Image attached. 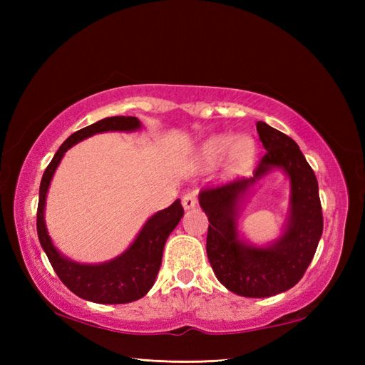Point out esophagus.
<instances>
[{"label":"esophagus","mask_w":365,"mask_h":365,"mask_svg":"<svg viewBox=\"0 0 365 365\" xmlns=\"http://www.w3.org/2000/svg\"><path fill=\"white\" fill-rule=\"evenodd\" d=\"M197 200H196V195H185L182 199V205L185 210H192L196 207Z\"/></svg>","instance_id":"esophagus-1"}]
</instances>
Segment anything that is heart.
I'll use <instances>...</instances> for the list:
<instances>
[{
	"label": "heart",
	"mask_w": 365,
	"mask_h": 365,
	"mask_svg": "<svg viewBox=\"0 0 365 365\" xmlns=\"http://www.w3.org/2000/svg\"><path fill=\"white\" fill-rule=\"evenodd\" d=\"M227 153V168L234 173H240L252 165L257 153V145L251 136H238L234 139L230 135H216L208 138L200 145V160L207 165H215Z\"/></svg>",
	"instance_id": "obj_1"
}]
</instances>
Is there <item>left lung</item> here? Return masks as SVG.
Segmentation results:
<instances>
[{
    "label": "left lung",
    "mask_w": 365,
    "mask_h": 365,
    "mask_svg": "<svg viewBox=\"0 0 365 365\" xmlns=\"http://www.w3.org/2000/svg\"><path fill=\"white\" fill-rule=\"evenodd\" d=\"M257 133L267 153L251 178H238L199 192L208 222L207 255L218 281L246 298H267L299 282L312 262L323 232L319 182L298 144L265 122ZM276 168L289 177V216L283 234L265 247L239 235L237 213L250 190Z\"/></svg>",
    "instance_id": "left-lung-1"
}]
</instances>
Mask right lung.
I'll list each match as a JSON object with an SVG mask.
<instances>
[{"label":"right lung","instance_id":"obj_1","mask_svg":"<svg viewBox=\"0 0 365 365\" xmlns=\"http://www.w3.org/2000/svg\"><path fill=\"white\" fill-rule=\"evenodd\" d=\"M139 128H141V122L138 118L114 115V118H105L89 127L75 131L54 153L50 165L45 169L41 188H38L37 235L42 250L68 290L73 292L76 297L98 302V304H125V302L143 298L152 289L161 267L166 240L183 216L180 199H177L165 210L152 215L139 230L133 243L118 257L102 263H80L66 257L51 242L45 224L46 192H48L54 170L58 169L64 153L71 147L83 139L105 133V131H136Z\"/></svg>","mask_w":365,"mask_h":365}]
</instances>
